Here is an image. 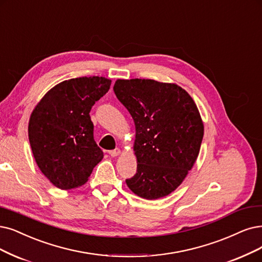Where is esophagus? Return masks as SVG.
I'll use <instances>...</instances> for the list:
<instances>
[{
    "mask_svg": "<svg viewBox=\"0 0 262 262\" xmlns=\"http://www.w3.org/2000/svg\"><path fill=\"white\" fill-rule=\"evenodd\" d=\"M120 149L119 148H116V149H114V150H111V151H109V154L110 156L112 157V158H114V157H118L119 154H120Z\"/></svg>",
    "mask_w": 262,
    "mask_h": 262,
    "instance_id": "1",
    "label": "esophagus"
}]
</instances>
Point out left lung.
<instances>
[{"instance_id":"1","label":"left lung","mask_w":262,"mask_h":262,"mask_svg":"<svg viewBox=\"0 0 262 262\" xmlns=\"http://www.w3.org/2000/svg\"><path fill=\"white\" fill-rule=\"evenodd\" d=\"M113 91L136 127L137 172L126 185L142 199L168 195L199 156L204 125L196 104L180 86L154 80H116Z\"/></svg>"}]
</instances>
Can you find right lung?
<instances>
[{
	"instance_id": "1",
	"label": "right lung",
	"mask_w": 262,
	"mask_h": 262,
	"mask_svg": "<svg viewBox=\"0 0 262 262\" xmlns=\"http://www.w3.org/2000/svg\"><path fill=\"white\" fill-rule=\"evenodd\" d=\"M111 80L83 76L47 92L29 121V141L38 168L61 190L80 187L102 158L90 112L108 93Z\"/></svg>"
}]
</instances>
